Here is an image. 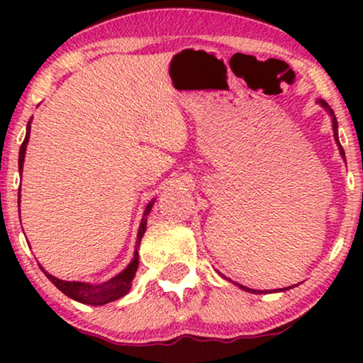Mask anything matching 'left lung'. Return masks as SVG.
Masks as SVG:
<instances>
[{
	"label": "left lung",
	"mask_w": 363,
	"mask_h": 363,
	"mask_svg": "<svg viewBox=\"0 0 363 363\" xmlns=\"http://www.w3.org/2000/svg\"><path fill=\"white\" fill-rule=\"evenodd\" d=\"M322 106H324L327 111H329V113L332 116V122H334V137H335V142L339 143V148H340V153L342 155H344V148H342V145H340V142H339V135H337V121H335V117H334V112H332V108L327 106V102H324V101H319ZM240 287H242V289L245 291H247V292H252V294H261L262 291H256V289H250V287H246V286H240ZM286 289H289V287H284V289L282 291H286Z\"/></svg>",
	"instance_id": "8db88e82"
}]
</instances>
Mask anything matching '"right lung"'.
I'll return each mask as SVG.
<instances>
[{
  "mask_svg": "<svg viewBox=\"0 0 363 363\" xmlns=\"http://www.w3.org/2000/svg\"><path fill=\"white\" fill-rule=\"evenodd\" d=\"M29 130H31V123H28V130H26V137L21 143V148H19V172L23 170V162H24V153H26V145H28V138H29ZM18 206H19V193H18ZM152 203H148L147 210H145V216L150 211ZM147 230V220L143 218L140 223V228H138V235H137V250L140 246V240L143 236V233ZM135 250V256H133V261L125 267V271H122L121 274L112 277L107 282H102V284H86V282H76V281H61L57 277H54L51 274H48L44 271V274L48 276V279L52 282L54 286L57 287L59 291L64 292L67 297L71 299L82 302V304H91V306H102L107 304V302H112L116 299H121L122 296H125L132 287V279L135 277V271L138 267V252Z\"/></svg>",
  "mask_w": 363,
  "mask_h": 363,
  "instance_id": "obj_1",
  "label": "right lung"
}]
</instances>
